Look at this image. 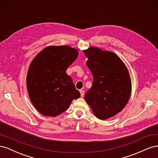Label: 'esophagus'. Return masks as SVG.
<instances>
[{"mask_svg":"<svg viewBox=\"0 0 158 158\" xmlns=\"http://www.w3.org/2000/svg\"><path fill=\"white\" fill-rule=\"evenodd\" d=\"M80 92L81 97H84V91L82 90V89H80Z\"/></svg>","mask_w":158,"mask_h":158,"instance_id":"esophagus-1","label":"esophagus"}]
</instances>
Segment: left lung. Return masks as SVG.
<instances>
[{"mask_svg": "<svg viewBox=\"0 0 158 158\" xmlns=\"http://www.w3.org/2000/svg\"><path fill=\"white\" fill-rule=\"evenodd\" d=\"M93 75L92 86L85 101L98 118L106 120L121 112L131 97L132 84L128 69L117 55L95 47L84 50Z\"/></svg>", "mask_w": 158, "mask_h": 158, "instance_id": "left-lung-1", "label": "left lung"}]
</instances>
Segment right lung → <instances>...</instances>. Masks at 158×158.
Here are the masks:
<instances>
[{
  "label": "right lung",
  "instance_id": "1",
  "mask_svg": "<svg viewBox=\"0 0 158 158\" xmlns=\"http://www.w3.org/2000/svg\"><path fill=\"white\" fill-rule=\"evenodd\" d=\"M78 56V50L70 46L51 45L32 60L27 74V89L33 106L41 114L56 117L80 97L66 73Z\"/></svg>",
  "mask_w": 158,
  "mask_h": 158
}]
</instances>
